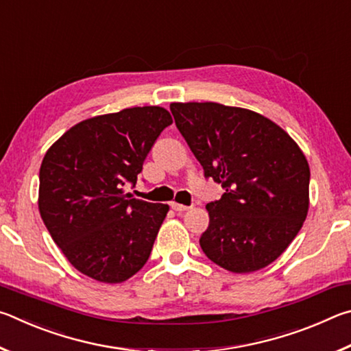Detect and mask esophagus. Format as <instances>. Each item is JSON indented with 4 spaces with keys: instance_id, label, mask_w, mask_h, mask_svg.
<instances>
[{
    "instance_id": "esophagus-1",
    "label": "esophagus",
    "mask_w": 351,
    "mask_h": 351,
    "mask_svg": "<svg viewBox=\"0 0 351 351\" xmlns=\"http://www.w3.org/2000/svg\"><path fill=\"white\" fill-rule=\"evenodd\" d=\"M170 206H171V209H173L175 212H186V210H189V209H192V207H190V206L178 204V203H175V201H173V203H171Z\"/></svg>"
}]
</instances>
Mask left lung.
<instances>
[{
  "label": "left lung",
  "instance_id": "8db88e82",
  "mask_svg": "<svg viewBox=\"0 0 351 351\" xmlns=\"http://www.w3.org/2000/svg\"><path fill=\"white\" fill-rule=\"evenodd\" d=\"M176 128L223 195L199 239L213 263L258 271L289 246L308 212L310 167L287 132L258 112L213 102L171 104Z\"/></svg>",
  "mask_w": 351,
  "mask_h": 351
}]
</instances>
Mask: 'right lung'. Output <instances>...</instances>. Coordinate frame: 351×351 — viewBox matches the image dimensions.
I'll list each match as a JSON object with an SVG mask.
<instances>
[{"label": "right lung", "mask_w": 351, "mask_h": 351, "mask_svg": "<svg viewBox=\"0 0 351 351\" xmlns=\"http://www.w3.org/2000/svg\"><path fill=\"white\" fill-rule=\"evenodd\" d=\"M171 122L161 106H134L77 123L46 152L40 215L82 274L119 283L147 263L169 206L132 198L123 187L136 186Z\"/></svg>", "instance_id": "right-lung-1"}]
</instances>
